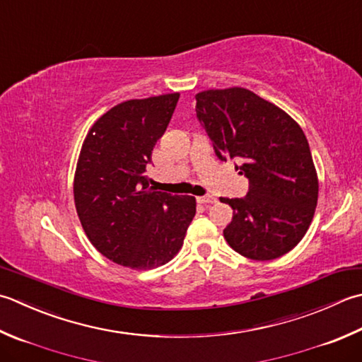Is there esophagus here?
I'll return each instance as SVG.
<instances>
[{
	"label": "esophagus",
	"mask_w": 362,
	"mask_h": 362,
	"mask_svg": "<svg viewBox=\"0 0 362 362\" xmlns=\"http://www.w3.org/2000/svg\"><path fill=\"white\" fill-rule=\"evenodd\" d=\"M218 199L215 196H201L197 197V202L199 204H215Z\"/></svg>",
	"instance_id": "obj_1"
}]
</instances>
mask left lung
I'll return each mask as SVG.
<instances>
[{
    "instance_id": "1",
    "label": "left lung",
    "mask_w": 362,
    "mask_h": 362,
    "mask_svg": "<svg viewBox=\"0 0 362 362\" xmlns=\"http://www.w3.org/2000/svg\"><path fill=\"white\" fill-rule=\"evenodd\" d=\"M196 116L219 160H243L245 197H221L233 209L224 238L252 260L284 256L313 221L318 179L301 127L286 111L245 88L196 94Z\"/></svg>"
}]
</instances>
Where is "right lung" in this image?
<instances>
[{"mask_svg": "<svg viewBox=\"0 0 362 362\" xmlns=\"http://www.w3.org/2000/svg\"><path fill=\"white\" fill-rule=\"evenodd\" d=\"M179 97L174 92L112 106L92 125L76 163L75 207L89 242L133 270L168 264L196 215L193 196L155 191L146 174Z\"/></svg>", "mask_w": 362, "mask_h": 362, "instance_id": "obj_1", "label": "right lung"}]
</instances>
